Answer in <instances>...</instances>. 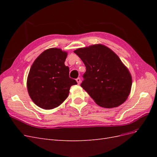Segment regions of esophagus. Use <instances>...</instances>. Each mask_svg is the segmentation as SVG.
I'll list each match as a JSON object with an SVG mask.
<instances>
[{
  "label": "esophagus",
  "mask_w": 157,
  "mask_h": 157,
  "mask_svg": "<svg viewBox=\"0 0 157 157\" xmlns=\"http://www.w3.org/2000/svg\"><path fill=\"white\" fill-rule=\"evenodd\" d=\"M76 80H77V82L78 84H80V82H81V80H80V78H77V79H76Z\"/></svg>",
  "instance_id": "1"
}]
</instances>
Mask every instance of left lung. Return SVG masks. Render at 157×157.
I'll list each match as a JSON object with an SVG mask.
<instances>
[{
	"label": "left lung",
	"instance_id": "8db88e82",
	"mask_svg": "<svg viewBox=\"0 0 157 157\" xmlns=\"http://www.w3.org/2000/svg\"><path fill=\"white\" fill-rule=\"evenodd\" d=\"M74 52L86 69L80 86L98 105L113 108L126 100L132 76L115 52L103 44L78 48Z\"/></svg>",
	"mask_w": 157,
	"mask_h": 157
}]
</instances>
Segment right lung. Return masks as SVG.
<instances>
[{
  "label": "right lung",
  "instance_id": "1",
  "mask_svg": "<svg viewBox=\"0 0 157 157\" xmlns=\"http://www.w3.org/2000/svg\"><path fill=\"white\" fill-rule=\"evenodd\" d=\"M67 53L60 48L46 50L33 62L27 77L28 93L33 101L44 109L61 105L69 96L71 86L77 84L69 77L65 65Z\"/></svg>",
  "mask_w": 157,
  "mask_h": 157
}]
</instances>
